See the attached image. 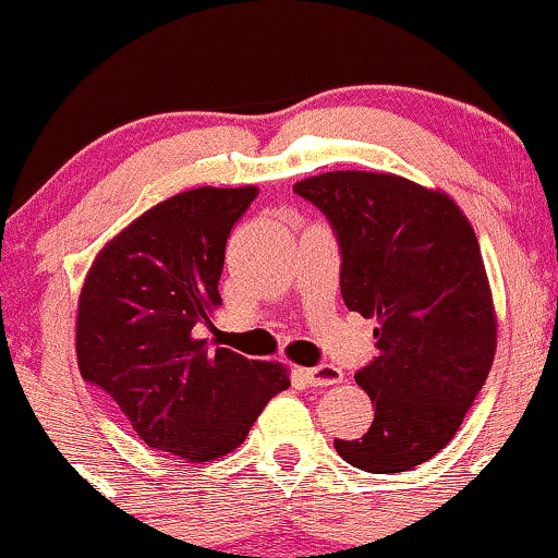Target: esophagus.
Wrapping results in <instances>:
<instances>
[{
    "instance_id": "1",
    "label": "esophagus",
    "mask_w": 558,
    "mask_h": 558,
    "mask_svg": "<svg viewBox=\"0 0 558 558\" xmlns=\"http://www.w3.org/2000/svg\"><path fill=\"white\" fill-rule=\"evenodd\" d=\"M299 375L304 377V380L310 383V386H319V388L336 386V383L343 380L341 367H336V364H323V367H312V369L301 367Z\"/></svg>"
}]
</instances>
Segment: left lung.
<instances>
[{
	"label": "left lung",
	"mask_w": 558,
	"mask_h": 558,
	"mask_svg": "<svg viewBox=\"0 0 558 558\" xmlns=\"http://www.w3.org/2000/svg\"><path fill=\"white\" fill-rule=\"evenodd\" d=\"M328 215L341 243V293L377 317V351L356 383L375 420L336 438L360 470L407 472L464 422L496 356V306L475 230L446 191L393 172L332 170L293 185Z\"/></svg>",
	"instance_id": "obj_1"
}]
</instances>
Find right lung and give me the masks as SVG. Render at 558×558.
I'll use <instances>...</instances> for the list:
<instances>
[{
  "label": "right lung",
  "mask_w": 558,
  "mask_h": 558,
  "mask_svg": "<svg viewBox=\"0 0 558 558\" xmlns=\"http://www.w3.org/2000/svg\"><path fill=\"white\" fill-rule=\"evenodd\" d=\"M257 194V185H202L165 198L101 246L81 288L83 380L118 403L146 446L189 462L235 451L265 403L291 386L283 364L198 336L222 304L230 230Z\"/></svg>",
  "instance_id": "right-lung-1"
}]
</instances>
